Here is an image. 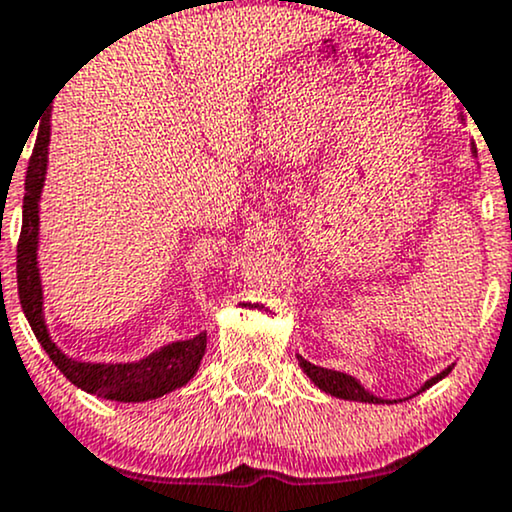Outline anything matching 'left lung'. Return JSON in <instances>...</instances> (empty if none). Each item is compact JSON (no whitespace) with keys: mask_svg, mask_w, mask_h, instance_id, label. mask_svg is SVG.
<instances>
[{"mask_svg":"<svg viewBox=\"0 0 512 512\" xmlns=\"http://www.w3.org/2000/svg\"><path fill=\"white\" fill-rule=\"evenodd\" d=\"M301 368L305 370V375H308V378L313 380L317 387H320V390L330 392V395H334V397L356 399V402H370V404L385 402V399L370 395V392H366L361 385H358V380H354L351 375H346V373H339V370L320 368V366H315V363L305 361V358H301ZM448 373H450V368L443 370V373L436 375V378L428 380V383L424 385V390H428L433 383H438V380L445 378Z\"/></svg>","mask_w":512,"mask_h":512,"instance_id":"obj_1","label":"left lung"}]
</instances>
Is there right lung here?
Here are the masks:
<instances>
[{"label": "right lung", "mask_w": 512, "mask_h": 512, "mask_svg": "<svg viewBox=\"0 0 512 512\" xmlns=\"http://www.w3.org/2000/svg\"><path fill=\"white\" fill-rule=\"evenodd\" d=\"M50 117L38 129L31 161L26 170V195H23V223L19 245H16V284L19 301L26 313L31 330L50 361L60 368L64 378L91 395L115 399V402H146L156 399L175 387L190 383L197 373L199 361L207 351V334H197L187 342L163 346L156 354L142 358L139 363H79L64 356L50 339L43 320V291L38 276V199L43 190L45 168H48Z\"/></svg>", "instance_id": "1"}]
</instances>
